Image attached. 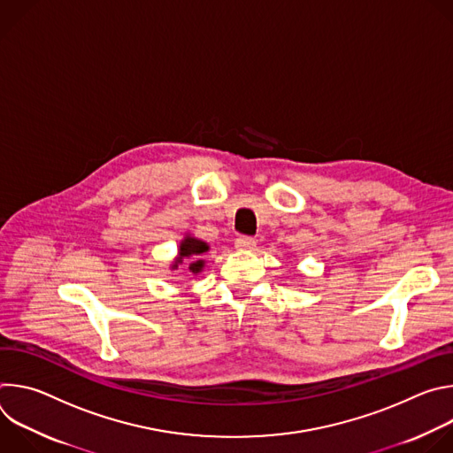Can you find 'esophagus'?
<instances>
[{
  "mask_svg": "<svg viewBox=\"0 0 453 453\" xmlns=\"http://www.w3.org/2000/svg\"><path fill=\"white\" fill-rule=\"evenodd\" d=\"M234 245L236 249H242V250H252L256 247V240L252 236H238L234 240Z\"/></svg>",
  "mask_w": 453,
  "mask_h": 453,
  "instance_id": "1",
  "label": "esophagus"
}]
</instances>
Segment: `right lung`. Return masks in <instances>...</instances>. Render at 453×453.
Masks as SVG:
<instances>
[{"mask_svg":"<svg viewBox=\"0 0 453 453\" xmlns=\"http://www.w3.org/2000/svg\"><path fill=\"white\" fill-rule=\"evenodd\" d=\"M208 249H210L208 243L203 242V240L191 238V236L184 238V240L180 242V247H179V257H177V262H175L172 267L177 269V265L182 264L184 260H191L189 265H188V269H189L193 274L201 273L203 267H204V260H201V256H203Z\"/></svg>","mask_w":453,"mask_h":453,"instance_id":"1","label":"right lung"}]
</instances>
